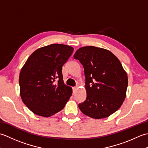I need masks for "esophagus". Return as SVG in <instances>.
Listing matches in <instances>:
<instances>
[{
	"mask_svg": "<svg viewBox=\"0 0 148 148\" xmlns=\"http://www.w3.org/2000/svg\"><path fill=\"white\" fill-rule=\"evenodd\" d=\"M77 87H73V88H72V91H73V92H76V90H77Z\"/></svg>",
	"mask_w": 148,
	"mask_h": 148,
	"instance_id": "1",
	"label": "esophagus"
}]
</instances>
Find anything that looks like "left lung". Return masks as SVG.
I'll return each mask as SVG.
<instances>
[{
  "label": "left lung",
  "mask_w": 148,
  "mask_h": 148,
  "mask_svg": "<svg viewBox=\"0 0 148 148\" xmlns=\"http://www.w3.org/2000/svg\"><path fill=\"white\" fill-rule=\"evenodd\" d=\"M84 68L86 100L79 103L83 114L101 119L113 114L123 102L128 77L118 58L108 50L95 46L78 49L74 55Z\"/></svg>",
  "instance_id": "obj_1"
}]
</instances>
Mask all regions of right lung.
I'll use <instances>...</instances> for the list:
<instances>
[{
  "label": "right lung",
  "mask_w": 148,
  "mask_h": 148,
  "mask_svg": "<svg viewBox=\"0 0 148 148\" xmlns=\"http://www.w3.org/2000/svg\"><path fill=\"white\" fill-rule=\"evenodd\" d=\"M74 48L61 44L34 51L21 69L19 84L23 103L34 114L49 117L64 109L72 88L63 81L62 67Z\"/></svg>",
  "instance_id": "right-lung-1"
}]
</instances>
